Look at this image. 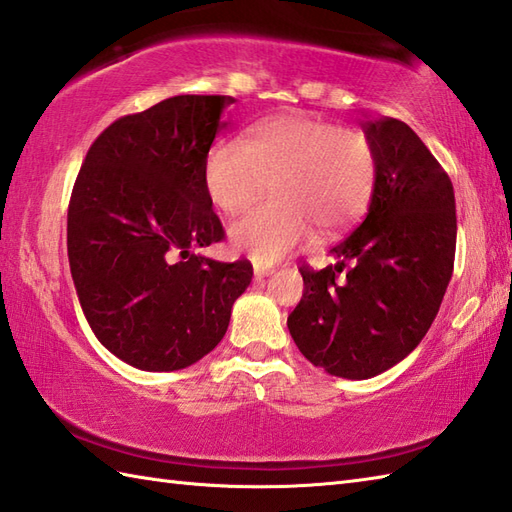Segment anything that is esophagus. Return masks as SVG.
<instances>
[{"instance_id":"esophagus-1","label":"esophagus","mask_w":512,"mask_h":512,"mask_svg":"<svg viewBox=\"0 0 512 512\" xmlns=\"http://www.w3.org/2000/svg\"><path fill=\"white\" fill-rule=\"evenodd\" d=\"M271 274H274V267H263V265H256L254 267V278L256 280L265 278V276H271Z\"/></svg>"}]
</instances>
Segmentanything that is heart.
<instances>
[{"label":"heart","mask_w":512,"mask_h":512,"mask_svg":"<svg viewBox=\"0 0 512 512\" xmlns=\"http://www.w3.org/2000/svg\"><path fill=\"white\" fill-rule=\"evenodd\" d=\"M374 151L359 131L289 113L260 122L247 140H221L203 166L212 206L234 214L265 195L274 201L230 225V243L269 265L322 234L346 225L366 208L374 186Z\"/></svg>","instance_id":"heart-1"}]
</instances>
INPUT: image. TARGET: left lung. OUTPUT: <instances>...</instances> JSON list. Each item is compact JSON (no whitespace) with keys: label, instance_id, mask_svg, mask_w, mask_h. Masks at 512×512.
<instances>
[{"label":"left lung","instance_id":"8db88e82","mask_svg":"<svg viewBox=\"0 0 512 512\" xmlns=\"http://www.w3.org/2000/svg\"><path fill=\"white\" fill-rule=\"evenodd\" d=\"M363 133L377 164L366 219L331 249L335 265L300 269L304 293L287 320L302 355L342 379L377 377L410 355L456 256V197L436 157L396 118L366 120Z\"/></svg>","mask_w":512,"mask_h":512}]
</instances>
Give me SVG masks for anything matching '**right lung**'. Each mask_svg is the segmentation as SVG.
<instances>
[{
  "label": "right lung",
  "instance_id": "add662e5",
  "mask_svg": "<svg viewBox=\"0 0 512 512\" xmlns=\"http://www.w3.org/2000/svg\"><path fill=\"white\" fill-rule=\"evenodd\" d=\"M232 96H173L124 116L89 146L67 210V256L98 342L146 372L188 368L217 346L249 260L219 263L195 247L223 225L203 166Z\"/></svg>",
  "mask_w": 512,
  "mask_h": 512
}]
</instances>
